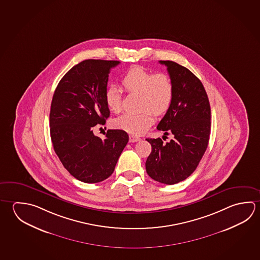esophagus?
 Here are the masks:
<instances>
[{"instance_id": "esophagus-1", "label": "esophagus", "mask_w": 260, "mask_h": 260, "mask_svg": "<svg viewBox=\"0 0 260 260\" xmlns=\"http://www.w3.org/2000/svg\"><path fill=\"white\" fill-rule=\"evenodd\" d=\"M141 141L140 137L134 136V135H129V142H136V141Z\"/></svg>"}]
</instances>
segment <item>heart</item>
Wrapping results in <instances>:
<instances>
[{"instance_id": "obj_1", "label": "heart", "mask_w": 260, "mask_h": 260, "mask_svg": "<svg viewBox=\"0 0 260 260\" xmlns=\"http://www.w3.org/2000/svg\"><path fill=\"white\" fill-rule=\"evenodd\" d=\"M126 91L141 94V113H125L115 120V126L134 135H141L154 122L153 114L162 115L168 111L174 98V83L170 75L154 74L135 66L124 74L121 79ZM106 105L114 113L122 109L121 90L110 85L104 94Z\"/></svg>"}]
</instances>
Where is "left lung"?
Returning a JSON list of instances; mask_svg holds the SVG:
<instances>
[{
    "mask_svg": "<svg viewBox=\"0 0 260 260\" xmlns=\"http://www.w3.org/2000/svg\"><path fill=\"white\" fill-rule=\"evenodd\" d=\"M167 67L174 83V98L157 126L164 136L173 140L164 143L160 138L146 139L151 152L146 160V172L154 181L175 184L196 171L209 142L211 109L200 79L189 69L173 61H159Z\"/></svg>",
    "mask_w": 260,
    "mask_h": 260,
    "instance_id": "obj_1",
    "label": "left lung"
}]
</instances>
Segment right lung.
Instances as JSON below:
<instances>
[{
    "mask_svg": "<svg viewBox=\"0 0 260 260\" xmlns=\"http://www.w3.org/2000/svg\"><path fill=\"white\" fill-rule=\"evenodd\" d=\"M114 60L87 59L76 64L55 88L51 103V141L69 173L87 183L102 182L114 172L128 141L127 132L109 129L104 139L93 128L110 117L104 94Z\"/></svg>",
    "mask_w": 260,
    "mask_h": 260,
    "instance_id": "1",
    "label": "right lung"
}]
</instances>
